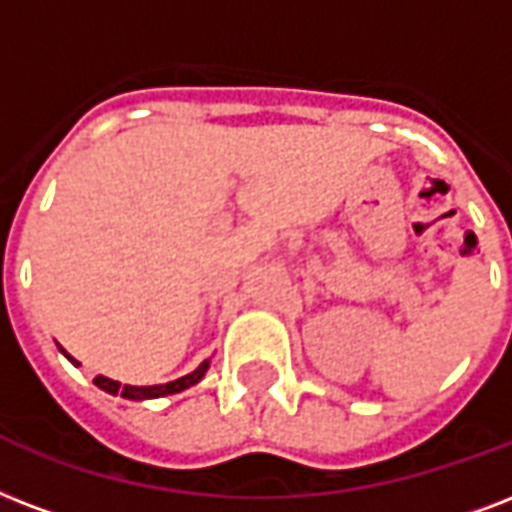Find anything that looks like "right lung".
<instances>
[{
  "instance_id": "obj_1",
  "label": "right lung",
  "mask_w": 512,
  "mask_h": 512,
  "mask_svg": "<svg viewBox=\"0 0 512 512\" xmlns=\"http://www.w3.org/2000/svg\"><path fill=\"white\" fill-rule=\"evenodd\" d=\"M66 357H69V354H66ZM69 360H72V357H69ZM72 362L74 365H80L77 360H72ZM206 368H209V362L198 365L193 373H187V376L177 378V381H169V384H155V386H128V384L120 386L117 381H112V378H104V376L93 378V384L99 386V389H104V392H109V395H120V397H126V400H152V397L177 395V392H182V389H190V386L198 384V381L204 378Z\"/></svg>"
}]
</instances>
